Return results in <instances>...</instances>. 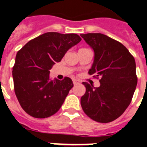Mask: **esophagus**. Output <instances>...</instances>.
Returning a JSON list of instances; mask_svg holds the SVG:
<instances>
[{"instance_id": "obj_1", "label": "esophagus", "mask_w": 147, "mask_h": 147, "mask_svg": "<svg viewBox=\"0 0 147 147\" xmlns=\"http://www.w3.org/2000/svg\"><path fill=\"white\" fill-rule=\"evenodd\" d=\"M73 83H74V85H77L79 83V81H77L76 80H73Z\"/></svg>"}]
</instances>
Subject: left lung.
I'll return each mask as SVG.
<instances>
[{
    "label": "left lung",
    "mask_w": 147,
    "mask_h": 147,
    "mask_svg": "<svg viewBox=\"0 0 147 147\" xmlns=\"http://www.w3.org/2000/svg\"><path fill=\"white\" fill-rule=\"evenodd\" d=\"M94 52L88 74L99 79L100 86L83 82L86 93L81 106L84 113L98 122L107 123L119 118L127 109L136 88L135 60L124 45L100 33L81 34Z\"/></svg>",
    "instance_id": "left-lung-1"
}]
</instances>
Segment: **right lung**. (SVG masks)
<instances>
[{
    "mask_svg": "<svg viewBox=\"0 0 147 147\" xmlns=\"http://www.w3.org/2000/svg\"><path fill=\"white\" fill-rule=\"evenodd\" d=\"M76 34L47 32L28 42L16 56L14 91L22 108L34 118H47L61 108L74 86L71 78L52 80L49 70L81 41Z\"/></svg>",
    "mask_w": 147,
    "mask_h": 147,
    "instance_id": "right-lung-1",
    "label": "right lung"
}]
</instances>
